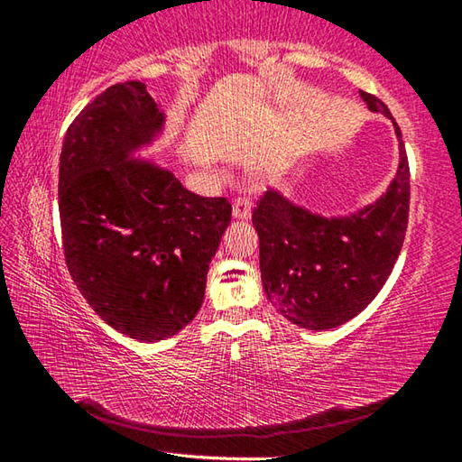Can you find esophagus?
<instances>
[{
    "label": "esophagus",
    "instance_id": "34e87169",
    "mask_svg": "<svg viewBox=\"0 0 462 462\" xmlns=\"http://www.w3.org/2000/svg\"><path fill=\"white\" fill-rule=\"evenodd\" d=\"M232 216L236 220H248L250 217V203L246 198H236L232 203Z\"/></svg>",
    "mask_w": 462,
    "mask_h": 462
}]
</instances>
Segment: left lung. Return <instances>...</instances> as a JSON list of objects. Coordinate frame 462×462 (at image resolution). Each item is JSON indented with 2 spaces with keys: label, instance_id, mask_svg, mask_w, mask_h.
Listing matches in <instances>:
<instances>
[{
  "label": "left lung",
  "instance_id": "left-lung-1",
  "mask_svg": "<svg viewBox=\"0 0 462 462\" xmlns=\"http://www.w3.org/2000/svg\"><path fill=\"white\" fill-rule=\"evenodd\" d=\"M371 112L391 118L379 97L361 91ZM393 120V118H391ZM395 124V120H393ZM400 169L387 193L353 217L324 220L267 191L253 209L261 277L269 301L310 330H328L363 311L385 285L402 253L410 216V165L402 130Z\"/></svg>",
  "mask_w": 462,
  "mask_h": 462
}]
</instances>
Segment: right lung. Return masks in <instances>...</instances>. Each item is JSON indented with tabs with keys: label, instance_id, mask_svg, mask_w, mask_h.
Wrapping results in <instances>:
<instances>
[{
	"label": "right lung",
	"instance_id": "add662e5",
	"mask_svg": "<svg viewBox=\"0 0 462 462\" xmlns=\"http://www.w3.org/2000/svg\"><path fill=\"white\" fill-rule=\"evenodd\" d=\"M162 126L140 81H122L71 122L59 162L62 253L93 311L130 338H169L198 314L232 217L152 162H126Z\"/></svg>",
	"mask_w": 462,
	"mask_h": 462
}]
</instances>
